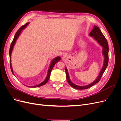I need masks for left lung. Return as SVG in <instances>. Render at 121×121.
<instances>
[{
	"mask_svg": "<svg viewBox=\"0 0 121 121\" xmlns=\"http://www.w3.org/2000/svg\"><path fill=\"white\" fill-rule=\"evenodd\" d=\"M89 36L92 37L95 40V41L99 44L102 48V54L104 56V64L102 65V68L100 69V72L99 73V75L97 76V78L94 80V81L91 83L85 86H79L77 85L74 83H73L69 78V73L67 67H65V71L67 75V80L70 85L73 88H74L76 89L79 90H82V89H88L89 88L92 87L96 83H98L99 80H100L102 75H103L104 73V72L105 69H107L108 63V45L107 39L105 38L104 36L102 33V32L100 30L99 28H98L96 26H94L93 29L91 31V32L89 34Z\"/></svg>",
	"mask_w": 121,
	"mask_h": 121,
	"instance_id": "1",
	"label": "left lung"
}]
</instances>
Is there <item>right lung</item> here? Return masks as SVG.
Returning a JSON list of instances; mask_svg holds the SVG:
<instances>
[{"label": "right lung", "instance_id": "1", "mask_svg": "<svg viewBox=\"0 0 121 121\" xmlns=\"http://www.w3.org/2000/svg\"><path fill=\"white\" fill-rule=\"evenodd\" d=\"M30 23H27L25 25H24V26H22L19 30H17V31L16 32V33L15 34V35H14V38H13V40L12 41V44H11L10 45V48H9V60H10V69H11V71H12V72L13 74V75L14 76V74L13 73V69L12 68V60H11V58H12V52L13 50V47H14V45H15L16 44V42L17 41V38H19V37L20 36V34H21V33L22 32L23 30H24V29L27 27V26L29 25V24ZM60 56H56V57L54 58L53 60H52L50 62V65H49V67L48 68V71H47V76L46 77V78L45 79V80H44V81L41 82V83H40L39 84H38V85H35V86H27L26 85V86H27L28 87H32V88H35V87H40V86H41L43 85H44V84H45L47 82H48V80L49 79V77H50V73H51V72H52V69L54 67V65H55V64H56V63H57V62L60 60ZM16 77V76H15Z\"/></svg>", "mask_w": 121, "mask_h": 121}]
</instances>
